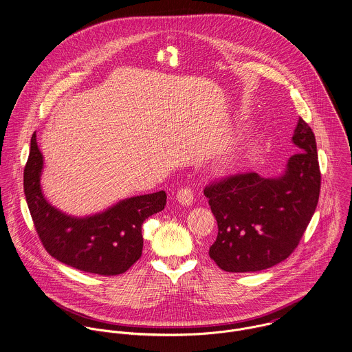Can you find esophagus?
Listing matches in <instances>:
<instances>
[{"instance_id":"obj_1","label":"esophagus","mask_w":352,"mask_h":352,"mask_svg":"<svg viewBox=\"0 0 352 352\" xmlns=\"http://www.w3.org/2000/svg\"><path fill=\"white\" fill-rule=\"evenodd\" d=\"M176 199L179 201V203H182L183 206H190L194 201V192L190 187H183L177 191Z\"/></svg>"}]
</instances>
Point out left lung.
Listing matches in <instances>:
<instances>
[{
	"label": "left lung",
	"instance_id": "1",
	"mask_svg": "<svg viewBox=\"0 0 352 352\" xmlns=\"http://www.w3.org/2000/svg\"><path fill=\"white\" fill-rule=\"evenodd\" d=\"M297 153L280 177L237 173L206 186L218 223L208 254L228 272H254L287 258L298 247L314 214L321 188L316 138L300 118Z\"/></svg>",
	"mask_w": 352,
	"mask_h": 352
}]
</instances>
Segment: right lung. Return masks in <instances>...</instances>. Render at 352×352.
Here are the masks:
<instances>
[{"mask_svg": "<svg viewBox=\"0 0 352 352\" xmlns=\"http://www.w3.org/2000/svg\"><path fill=\"white\" fill-rule=\"evenodd\" d=\"M42 168L43 155L34 133L24 168V194L46 251L58 261L84 272L104 276L126 272L142 254V223L164 210L165 191L129 198L99 214L76 218L45 199L41 188Z\"/></svg>", "mask_w": 352, "mask_h": 352, "instance_id": "right-lung-1", "label": "right lung"}]
</instances>
